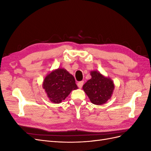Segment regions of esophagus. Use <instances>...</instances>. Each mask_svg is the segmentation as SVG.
<instances>
[{"label":"esophagus","mask_w":151,"mask_h":151,"mask_svg":"<svg viewBox=\"0 0 151 151\" xmlns=\"http://www.w3.org/2000/svg\"><path fill=\"white\" fill-rule=\"evenodd\" d=\"M83 84H84V81H80L78 83H77V86H78L79 88H81L83 86Z\"/></svg>","instance_id":"1"}]
</instances>
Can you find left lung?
Returning <instances> with one entry per match:
<instances>
[{
  "instance_id": "obj_1",
  "label": "left lung",
  "mask_w": 151,
  "mask_h": 151,
  "mask_svg": "<svg viewBox=\"0 0 151 151\" xmlns=\"http://www.w3.org/2000/svg\"><path fill=\"white\" fill-rule=\"evenodd\" d=\"M91 79L83 85V89L91 102L102 105L110 99L115 89L113 81L97 70L91 71Z\"/></svg>"
}]
</instances>
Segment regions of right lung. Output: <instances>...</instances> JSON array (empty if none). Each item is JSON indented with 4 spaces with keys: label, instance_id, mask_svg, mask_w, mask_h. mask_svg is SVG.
<instances>
[{
    "label": "right lung",
    "instance_id": "1",
    "mask_svg": "<svg viewBox=\"0 0 151 151\" xmlns=\"http://www.w3.org/2000/svg\"><path fill=\"white\" fill-rule=\"evenodd\" d=\"M43 88L50 101L60 103L72 90L78 89L74 76L65 68H58L52 70L45 77Z\"/></svg>",
    "mask_w": 151,
    "mask_h": 151
}]
</instances>
